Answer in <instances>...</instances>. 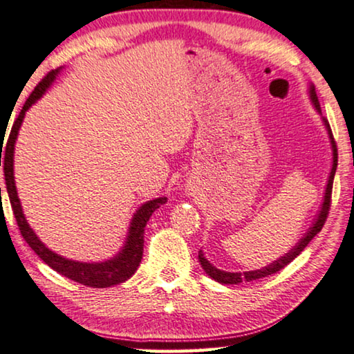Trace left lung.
Instances as JSON below:
<instances>
[{
  "label": "left lung",
  "mask_w": 354,
  "mask_h": 354,
  "mask_svg": "<svg viewBox=\"0 0 354 354\" xmlns=\"http://www.w3.org/2000/svg\"><path fill=\"white\" fill-rule=\"evenodd\" d=\"M308 96H310V101L313 104V107H315V111L319 113L321 115V107H319V101H317V96H316V91H315V86L313 84H308ZM322 120V125H324L326 131H327V136H328V142H330V151H332V167H330V173H328V178H327V183H326V189H324V197H322V203L319 207V210H317L315 220H313L311 226L308 227V231L303 234V237L298 241L295 245H293L290 250L287 253H283L282 257H279L277 260H274L270 265L260 268V270H253V271H245V272H229V271H223V270H218L216 266H213L210 261L205 258V253L203 250L198 252V261H201V265L203 268V271H205L207 276H210L213 281L220 282V283H225V286H234V283H241L242 281H257V279H261V277H266V276H271L274 274V272L281 271L283 266H287L288 263L292 260H295V258L300 255V253L305 250V247L308 243L311 242V239L317 236V234L321 232L322 226H324L326 223V218L328 215V207H330V194H332V184H333V176H335V170H337V146H335V141H333V136H332V131H330V127H328V123L324 117H321Z\"/></svg>",
  "instance_id": "1"
}]
</instances>
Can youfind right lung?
<instances>
[{"instance_id":"obj_1","label":"right lung","mask_w":354,"mask_h":354,"mask_svg":"<svg viewBox=\"0 0 354 354\" xmlns=\"http://www.w3.org/2000/svg\"><path fill=\"white\" fill-rule=\"evenodd\" d=\"M61 71L62 67L49 72L48 75L37 84V88L33 89L26 104H24L22 111L19 113L17 120L14 122L11 133H9L6 146H4V149L0 147V152H4L3 156L0 153V167L3 163L4 179H6L8 196H9V201H11L14 216H16V221L19 225V229H21L22 237L26 239V242L28 243L30 248H32V250L37 253V255L41 258L49 268H53V270L57 271L59 274L72 279V281L83 283V286H88V287H96V288L112 287V286H117V283L128 281V279L136 272L139 263L142 260L144 227H146L149 218L152 216V213L167 202V197L162 196V197L152 198V201L144 202L142 205L134 212L131 221H129L125 242H123L120 250H118L113 257L109 258V260H104V261L71 260V258L59 255V253L53 252L51 248L44 245L41 239L37 236V232H35L32 226L28 225L27 218L24 215L21 198L17 196L16 178H14V149H16L19 129L22 127V122L24 118H26L27 111L38 101V99L43 97V94L46 93L49 88H51V84L54 83V80L57 78L59 73H61ZM1 144H3V136H1ZM1 156L3 157V161L1 160Z\"/></svg>"}]
</instances>
